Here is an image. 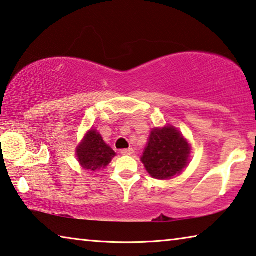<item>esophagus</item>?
Segmentation results:
<instances>
[{
  "label": "esophagus",
  "instance_id": "34e87169",
  "mask_svg": "<svg viewBox=\"0 0 256 256\" xmlns=\"http://www.w3.org/2000/svg\"><path fill=\"white\" fill-rule=\"evenodd\" d=\"M120 154H122L123 156H131V154H134V150L133 149H123V150H120Z\"/></svg>",
  "mask_w": 256,
  "mask_h": 256
}]
</instances>
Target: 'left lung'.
<instances>
[{
  "label": "left lung",
  "mask_w": 256,
  "mask_h": 256,
  "mask_svg": "<svg viewBox=\"0 0 256 256\" xmlns=\"http://www.w3.org/2000/svg\"><path fill=\"white\" fill-rule=\"evenodd\" d=\"M190 146L175 128H154L142 156L149 174L157 180H170L188 164Z\"/></svg>",
  "instance_id": "1"
}]
</instances>
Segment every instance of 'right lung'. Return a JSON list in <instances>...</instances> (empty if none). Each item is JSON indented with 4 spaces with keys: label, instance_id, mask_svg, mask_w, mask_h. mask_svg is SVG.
Segmentation results:
<instances>
[{
    "label": "right lung",
    "instance_id": "obj_1",
    "mask_svg": "<svg viewBox=\"0 0 256 256\" xmlns=\"http://www.w3.org/2000/svg\"><path fill=\"white\" fill-rule=\"evenodd\" d=\"M76 154L81 166L92 172L105 168L115 156L114 151L104 142L102 136L96 130H92L86 133L84 142L78 148Z\"/></svg>",
    "mask_w": 256,
    "mask_h": 256
}]
</instances>
